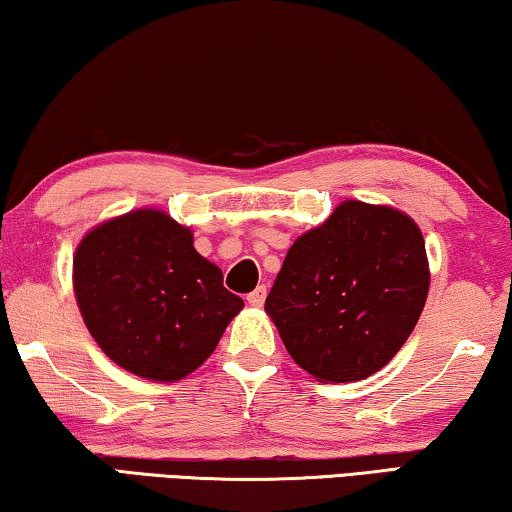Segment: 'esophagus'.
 I'll return each instance as SVG.
<instances>
[{"label": "esophagus", "instance_id": "1", "mask_svg": "<svg viewBox=\"0 0 512 512\" xmlns=\"http://www.w3.org/2000/svg\"><path fill=\"white\" fill-rule=\"evenodd\" d=\"M265 295H268V288L258 286V288H254V291H251V293L247 295V302H249L251 307H263Z\"/></svg>", "mask_w": 512, "mask_h": 512}]
</instances>
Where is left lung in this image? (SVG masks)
<instances>
[{
    "mask_svg": "<svg viewBox=\"0 0 512 512\" xmlns=\"http://www.w3.org/2000/svg\"><path fill=\"white\" fill-rule=\"evenodd\" d=\"M427 288L416 221L392 207L346 201L293 242L265 311L305 372L346 383L395 358L416 328Z\"/></svg>",
    "mask_w": 512,
    "mask_h": 512,
    "instance_id": "obj_1",
    "label": "left lung"
}]
</instances>
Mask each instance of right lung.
<instances>
[{"instance_id":"obj_1","label":"right lung","mask_w":512,"mask_h":512,"mask_svg":"<svg viewBox=\"0 0 512 512\" xmlns=\"http://www.w3.org/2000/svg\"><path fill=\"white\" fill-rule=\"evenodd\" d=\"M73 288L96 344L127 372L177 381L201 367L244 307L194 235L159 210L96 226L73 256Z\"/></svg>"}]
</instances>
